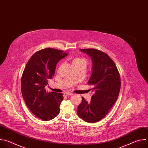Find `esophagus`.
Segmentation results:
<instances>
[{"label": "esophagus", "instance_id": "esophagus-1", "mask_svg": "<svg viewBox=\"0 0 148 148\" xmlns=\"http://www.w3.org/2000/svg\"><path fill=\"white\" fill-rule=\"evenodd\" d=\"M73 95V93H72V92H65L64 93V95H66V96H71Z\"/></svg>", "mask_w": 148, "mask_h": 148}]
</instances>
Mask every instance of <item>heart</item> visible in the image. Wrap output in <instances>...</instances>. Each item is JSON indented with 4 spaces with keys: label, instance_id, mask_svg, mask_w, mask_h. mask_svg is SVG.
Masks as SVG:
<instances>
[{
    "label": "heart",
    "instance_id": "b5f03b06",
    "mask_svg": "<svg viewBox=\"0 0 148 148\" xmlns=\"http://www.w3.org/2000/svg\"><path fill=\"white\" fill-rule=\"evenodd\" d=\"M84 62L86 63V59L84 58H80V57H76L73 59V63H77V62Z\"/></svg>",
    "mask_w": 148,
    "mask_h": 148
}]
</instances>
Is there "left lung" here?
<instances>
[{
  "mask_svg": "<svg viewBox=\"0 0 148 148\" xmlns=\"http://www.w3.org/2000/svg\"><path fill=\"white\" fill-rule=\"evenodd\" d=\"M80 51L91 58L92 74L88 84L94 86L95 93L90 102L82 97L77 114L84 121L95 123L106 116L116 101L121 88L120 75L114 62L106 53L93 49Z\"/></svg>",
  "mask_w": 148,
  "mask_h": 148,
  "instance_id": "8db88e82",
  "label": "left lung"
}]
</instances>
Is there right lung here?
<instances>
[{
	"instance_id": "add662e5",
	"label": "right lung",
	"mask_w": 148,
	"mask_h": 148,
	"mask_svg": "<svg viewBox=\"0 0 148 148\" xmlns=\"http://www.w3.org/2000/svg\"><path fill=\"white\" fill-rule=\"evenodd\" d=\"M67 55L51 48L39 50L31 57L23 71L21 79L23 98L31 112L43 121H50L59 114L62 94L47 92L45 88L54 76L57 62Z\"/></svg>"
}]
</instances>
